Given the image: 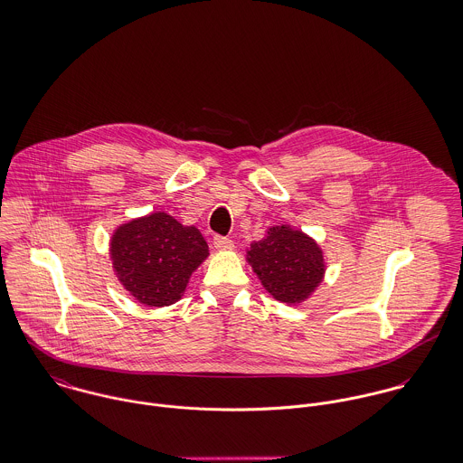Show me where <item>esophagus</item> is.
I'll list each match as a JSON object with an SVG mask.
<instances>
[{"mask_svg":"<svg viewBox=\"0 0 463 463\" xmlns=\"http://www.w3.org/2000/svg\"><path fill=\"white\" fill-rule=\"evenodd\" d=\"M213 246H215L219 251H230V250H233V241L228 239V237L217 235V237H213Z\"/></svg>","mask_w":463,"mask_h":463,"instance_id":"1","label":"esophagus"}]
</instances>
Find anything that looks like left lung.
I'll return each mask as SVG.
<instances>
[{
    "label": "left lung",
    "mask_w": 463,
    "mask_h": 463,
    "mask_svg": "<svg viewBox=\"0 0 463 463\" xmlns=\"http://www.w3.org/2000/svg\"><path fill=\"white\" fill-rule=\"evenodd\" d=\"M262 286L275 300L300 304L321 284L325 260L321 248L300 230L273 226L246 255Z\"/></svg>",
    "instance_id": "1"
}]
</instances>
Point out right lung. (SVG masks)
<instances>
[{"mask_svg":"<svg viewBox=\"0 0 463 463\" xmlns=\"http://www.w3.org/2000/svg\"><path fill=\"white\" fill-rule=\"evenodd\" d=\"M208 257L195 226L155 212L118 226L111 237V260L122 286L144 306L175 304L192 273Z\"/></svg>","mask_w":463,"mask_h":463,"instance_id":"right-lung-1","label":"right lung"}]
</instances>
